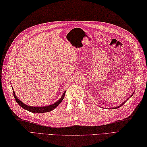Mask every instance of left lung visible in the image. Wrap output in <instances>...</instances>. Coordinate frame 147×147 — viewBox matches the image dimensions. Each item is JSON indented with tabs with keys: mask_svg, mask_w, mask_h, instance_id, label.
Listing matches in <instances>:
<instances>
[{
	"mask_svg": "<svg viewBox=\"0 0 147 147\" xmlns=\"http://www.w3.org/2000/svg\"><path fill=\"white\" fill-rule=\"evenodd\" d=\"M133 94H134V93H133ZM133 94H132V95H131V96H129V98H127V100H125V101H124V102H123L122 103H121V104H120V105H119V106H117V107H113V108H112V107H111V108H110V109H118V108H119V107H120L121 106H122V105H123L124 104V103H125V102H127V101L128 100V99H129V98H130L131 97V96L132 95H133Z\"/></svg>",
	"mask_w": 147,
	"mask_h": 147,
	"instance_id": "1",
	"label": "left lung"
}]
</instances>
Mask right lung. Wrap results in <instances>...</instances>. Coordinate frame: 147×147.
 Returning <instances> with one entry per match:
<instances>
[{
	"mask_svg": "<svg viewBox=\"0 0 147 147\" xmlns=\"http://www.w3.org/2000/svg\"><path fill=\"white\" fill-rule=\"evenodd\" d=\"M13 89V88H12ZM65 91L63 92V95H62L61 98H60L59 100H58L57 102H55V103H53V104L49 105L47 106H44V107H34V106H30V105H26V103H23L22 102H21L20 100L17 98V96L16 95V93L14 91H13V96L14 98H15L17 102V103L19 104L22 108H23L24 109L29 111V112H32V113H45V112H51V111L53 110V109H55L56 107H57L61 102L63 100V99L65 96Z\"/></svg>",
	"mask_w": 147,
	"mask_h": 147,
	"instance_id": "obj_1",
	"label": "right lung"
}]
</instances>
